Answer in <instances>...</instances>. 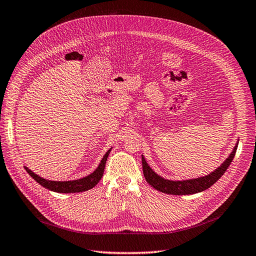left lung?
<instances>
[{"label":"left lung","mask_w":256,"mask_h":256,"mask_svg":"<svg viewBox=\"0 0 256 256\" xmlns=\"http://www.w3.org/2000/svg\"><path fill=\"white\" fill-rule=\"evenodd\" d=\"M238 147V142L234 147L232 152L228 156L224 162L218 166L216 170L211 174H207L205 177H200L195 179H188V180H181V181H172L168 179H164L163 177L158 176V174L150 168L148 163L146 162L144 156H142V172L144 176L147 180L148 184L154 188L158 191L166 193V194H172V195H188V194H195L205 191L211 186H214L216 182L222 177V174L228 168L232 160L236 154Z\"/></svg>","instance_id":"obj_1"}]
</instances>
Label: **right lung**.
Here are the masks:
<instances>
[{"label":"right lung","mask_w":256,"mask_h":256,"mask_svg":"<svg viewBox=\"0 0 256 256\" xmlns=\"http://www.w3.org/2000/svg\"><path fill=\"white\" fill-rule=\"evenodd\" d=\"M112 148L109 149L106 154L102 158L100 165L98 166V168L94 170L92 174H88L86 177H84L82 179H77V180H72V181H52V180H47L40 177L38 174H34L32 170H30L28 167L24 166L28 174L36 181L38 182L40 186L44 188H46L50 191L58 192V193H79V192H84L88 191V190L92 188L93 186H96L98 181L103 177L104 170H105V165H106V160L109 156V152H110Z\"/></svg>","instance_id":"right-lung-1"}]
</instances>
